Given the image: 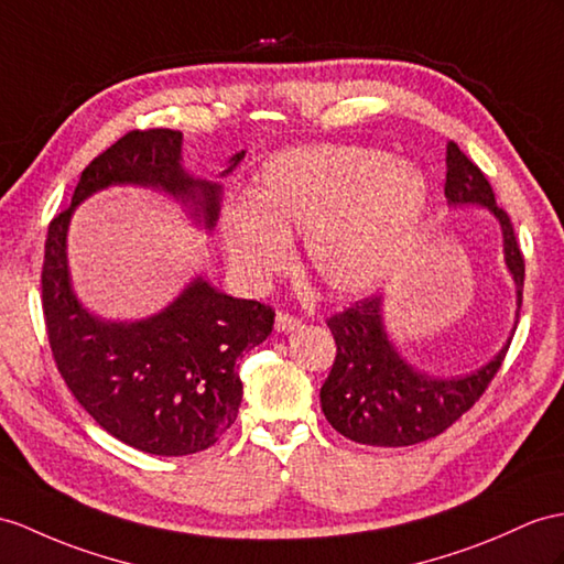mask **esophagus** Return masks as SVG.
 Masks as SVG:
<instances>
[{
	"label": "esophagus",
	"instance_id": "esophagus-1",
	"mask_svg": "<svg viewBox=\"0 0 564 564\" xmlns=\"http://www.w3.org/2000/svg\"><path fill=\"white\" fill-rule=\"evenodd\" d=\"M274 327H278L280 333H290V329L301 327V318L290 311H280L278 318H274Z\"/></svg>",
	"mask_w": 564,
	"mask_h": 564
}]
</instances>
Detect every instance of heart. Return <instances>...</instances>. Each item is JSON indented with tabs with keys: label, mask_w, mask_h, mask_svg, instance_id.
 <instances>
[{
	"label": "heart",
	"mask_w": 564,
	"mask_h": 564,
	"mask_svg": "<svg viewBox=\"0 0 564 564\" xmlns=\"http://www.w3.org/2000/svg\"><path fill=\"white\" fill-rule=\"evenodd\" d=\"M429 208L419 170L364 145L294 148L272 155L251 200L223 215L231 268L260 284L292 263L306 235L308 263L329 292L366 294L386 282L416 239Z\"/></svg>",
	"instance_id": "1"
}]
</instances>
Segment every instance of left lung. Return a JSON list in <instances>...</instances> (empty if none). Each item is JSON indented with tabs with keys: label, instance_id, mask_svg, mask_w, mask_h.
<instances>
[{
	"label": "left lung",
	"instance_id": "obj_1",
	"mask_svg": "<svg viewBox=\"0 0 564 564\" xmlns=\"http://www.w3.org/2000/svg\"><path fill=\"white\" fill-rule=\"evenodd\" d=\"M445 196L449 205L478 203L496 213L521 308L524 253L519 249L514 225L496 203V191L486 174L455 141L447 145ZM325 323L335 337L337 354L321 388L323 414L349 441L376 447H406L445 433L484 397L510 349L507 341L496 359L471 376L435 380L406 366L388 341L380 321V296L354 301Z\"/></svg>",
	"mask_w": 564,
	"mask_h": 564
}]
</instances>
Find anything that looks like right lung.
<instances>
[{
    "instance_id": "right-lung-1",
    "label": "right lung",
    "mask_w": 564,
    "mask_h": 564,
    "mask_svg": "<svg viewBox=\"0 0 564 564\" xmlns=\"http://www.w3.org/2000/svg\"><path fill=\"white\" fill-rule=\"evenodd\" d=\"M178 158L182 131L123 133L80 172L72 205L52 217L40 274L52 359L66 388L117 441L160 457L208 449L237 421V359L272 333L274 308L198 280L153 318L102 323L68 286L66 227L76 205L109 184L160 186L194 203L213 227L219 186L184 174ZM241 158H231V167Z\"/></svg>"
}]
</instances>
